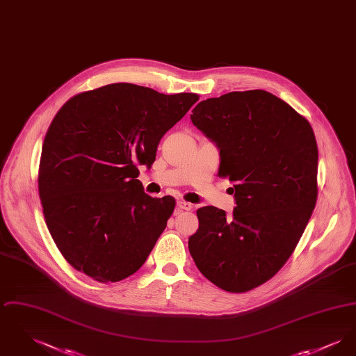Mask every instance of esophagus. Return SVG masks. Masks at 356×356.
Returning a JSON list of instances; mask_svg holds the SVG:
<instances>
[{"mask_svg": "<svg viewBox=\"0 0 356 356\" xmlns=\"http://www.w3.org/2000/svg\"><path fill=\"white\" fill-rule=\"evenodd\" d=\"M177 207H179L181 211H192V208H193L192 204L184 202V200H179V202H177Z\"/></svg>", "mask_w": 356, "mask_h": 356, "instance_id": "esophagus-1", "label": "esophagus"}]
</instances>
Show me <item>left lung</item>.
I'll return each instance as SVG.
<instances>
[{"label": "left lung", "mask_w": 356, "mask_h": 356, "mask_svg": "<svg viewBox=\"0 0 356 356\" xmlns=\"http://www.w3.org/2000/svg\"><path fill=\"white\" fill-rule=\"evenodd\" d=\"M191 120L219 147L236 207L231 216L199 208L188 248L215 286L247 292L277 273L305 232L318 199L316 138L308 120L261 89L207 99Z\"/></svg>", "instance_id": "left-lung-1"}]
</instances>
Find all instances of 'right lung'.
Wrapping results in <instances>:
<instances>
[{"label": "right lung", "instance_id": "obj_1", "mask_svg": "<svg viewBox=\"0 0 356 356\" xmlns=\"http://www.w3.org/2000/svg\"><path fill=\"white\" fill-rule=\"evenodd\" d=\"M199 100L116 83L79 93L57 112L38 168L48 229L69 264L100 283L120 282L147 260L176 202L144 193L161 137Z\"/></svg>", "mask_w": 356, "mask_h": 356}]
</instances>
